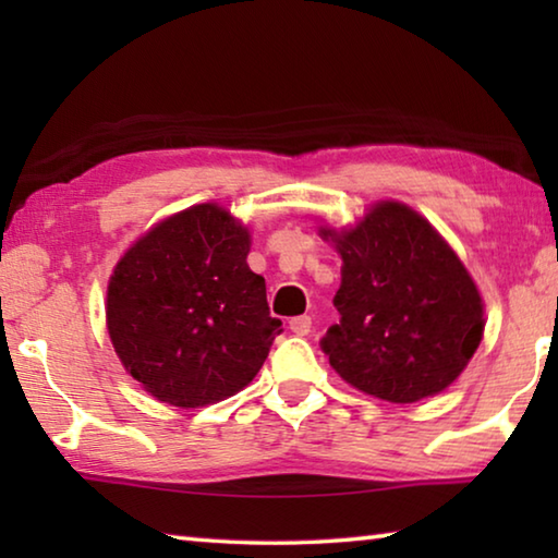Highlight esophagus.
<instances>
[{"mask_svg": "<svg viewBox=\"0 0 558 558\" xmlns=\"http://www.w3.org/2000/svg\"><path fill=\"white\" fill-rule=\"evenodd\" d=\"M288 327H290V332H295L298 337H305V335H310V329H313V317H307V315L292 317Z\"/></svg>", "mask_w": 558, "mask_h": 558, "instance_id": "esophagus-1", "label": "esophagus"}]
</instances>
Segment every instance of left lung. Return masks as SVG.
I'll use <instances>...</instances> for the list:
<instances>
[{"label":"left lung","instance_id":"8db88e82","mask_svg":"<svg viewBox=\"0 0 558 558\" xmlns=\"http://www.w3.org/2000/svg\"><path fill=\"white\" fill-rule=\"evenodd\" d=\"M342 256L339 325L319 339L354 389L413 403L446 389L483 339V298L436 229L399 202H381L349 231L323 229Z\"/></svg>","mask_w":558,"mask_h":558}]
</instances>
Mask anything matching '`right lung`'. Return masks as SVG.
I'll use <instances>...</instances> for the list:
<instances>
[{
	"mask_svg": "<svg viewBox=\"0 0 558 558\" xmlns=\"http://www.w3.org/2000/svg\"><path fill=\"white\" fill-rule=\"evenodd\" d=\"M251 239L216 204L192 206L143 235L108 286L112 347L157 401L196 409L241 391L282 323L266 280L245 263Z\"/></svg>",
	"mask_w": 558,
	"mask_h": 558,
	"instance_id": "1",
	"label": "right lung"
}]
</instances>
